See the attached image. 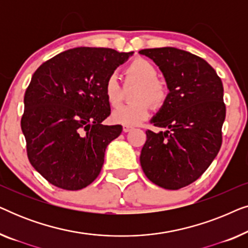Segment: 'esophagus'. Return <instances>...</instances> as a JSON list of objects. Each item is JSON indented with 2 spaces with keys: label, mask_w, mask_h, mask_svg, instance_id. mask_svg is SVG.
Returning a JSON list of instances; mask_svg holds the SVG:
<instances>
[{
  "label": "esophagus",
  "mask_w": 248,
  "mask_h": 248,
  "mask_svg": "<svg viewBox=\"0 0 248 248\" xmlns=\"http://www.w3.org/2000/svg\"><path fill=\"white\" fill-rule=\"evenodd\" d=\"M133 126H131V125H123V131L124 132H131L133 130Z\"/></svg>",
  "instance_id": "obj_1"
}]
</instances>
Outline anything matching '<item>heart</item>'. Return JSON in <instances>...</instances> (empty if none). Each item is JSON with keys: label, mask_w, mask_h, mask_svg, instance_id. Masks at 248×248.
<instances>
[{"label": "heart", "mask_w": 248, "mask_h": 248, "mask_svg": "<svg viewBox=\"0 0 248 248\" xmlns=\"http://www.w3.org/2000/svg\"><path fill=\"white\" fill-rule=\"evenodd\" d=\"M126 83L139 84L134 90L132 99L134 103L123 105L116 108L111 114L115 123L123 125H138L147 120L150 115L151 106H160L166 99V88L158 80V71L147 60L138 59L131 62L124 71ZM105 97L111 107H117L123 100V89L117 77L111 74L105 82Z\"/></svg>", "instance_id": "heart-1"}]
</instances>
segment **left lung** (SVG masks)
I'll return each instance as SVG.
<instances>
[{
  "instance_id": "1",
  "label": "left lung",
  "mask_w": 248,
  "mask_h": 248,
  "mask_svg": "<svg viewBox=\"0 0 248 248\" xmlns=\"http://www.w3.org/2000/svg\"><path fill=\"white\" fill-rule=\"evenodd\" d=\"M159 66L169 93L160 109L151 118L140 162L154 184L178 189L195 182L204 172L221 147V128L226 117L221 79L201 57L175 47L139 52Z\"/></svg>"
}]
</instances>
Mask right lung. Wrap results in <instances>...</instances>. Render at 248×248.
Instances as JSON below:
<instances>
[{
	"instance_id": "add662e5",
	"label": "right lung",
	"mask_w": 248,
	"mask_h": 248,
	"mask_svg": "<svg viewBox=\"0 0 248 248\" xmlns=\"http://www.w3.org/2000/svg\"><path fill=\"white\" fill-rule=\"evenodd\" d=\"M133 52L77 47L43 63L25 93L21 130L32 167L46 181L78 191L98 177L122 125H103L110 106L105 82Z\"/></svg>"
}]
</instances>
